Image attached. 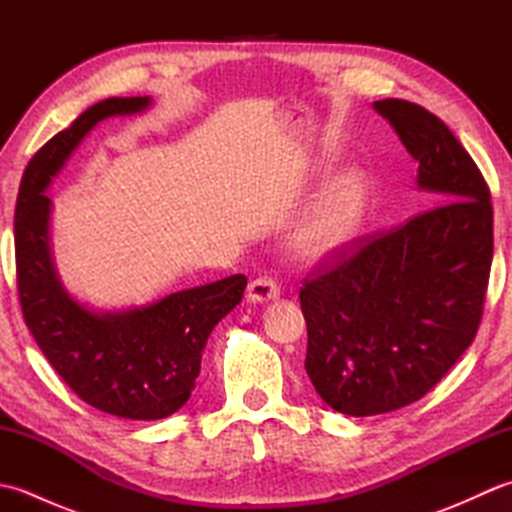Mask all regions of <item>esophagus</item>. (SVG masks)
Wrapping results in <instances>:
<instances>
[{
  "label": "esophagus",
  "instance_id": "1",
  "mask_svg": "<svg viewBox=\"0 0 512 512\" xmlns=\"http://www.w3.org/2000/svg\"><path fill=\"white\" fill-rule=\"evenodd\" d=\"M277 297H279V286H277V281L270 277L253 279L246 288V301H250V303H266V301H273Z\"/></svg>",
  "mask_w": 512,
  "mask_h": 512
}]
</instances>
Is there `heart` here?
I'll return each instance as SVG.
<instances>
[{"label": "heart", "instance_id": "obj_1", "mask_svg": "<svg viewBox=\"0 0 512 512\" xmlns=\"http://www.w3.org/2000/svg\"><path fill=\"white\" fill-rule=\"evenodd\" d=\"M369 200H372V184L361 169H350L336 176L321 200L297 226L292 237L295 248L301 255H321L347 244L361 228Z\"/></svg>", "mask_w": 512, "mask_h": 512}]
</instances>
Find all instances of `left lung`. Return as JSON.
<instances>
[{"label": "left lung", "mask_w": 512, "mask_h": 512, "mask_svg": "<svg viewBox=\"0 0 512 512\" xmlns=\"http://www.w3.org/2000/svg\"><path fill=\"white\" fill-rule=\"evenodd\" d=\"M418 162L436 204L363 242L301 288L306 372L345 416H376L420 400L475 339L493 262L491 193L473 158L436 114L376 101Z\"/></svg>", "instance_id": "obj_1"}]
</instances>
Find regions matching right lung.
Here are the masks:
<instances>
[{"instance_id": "1", "label": "right lung", "mask_w": 512, "mask_h": 512, "mask_svg": "<svg viewBox=\"0 0 512 512\" xmlns=\"http://www.w3.org/2000/svg\"><path fill=\"white\" fill-rule=\"evenodd\" d=\"M151 105V96H114L88 107L28 162L15 209L17 288L28 330L76 396L129 420L167 418L191 398L206 341L246 288L244 275H231L145 306L94 310L63 286L46 191L96 125Z\"/></svg>"}]
</instances>
